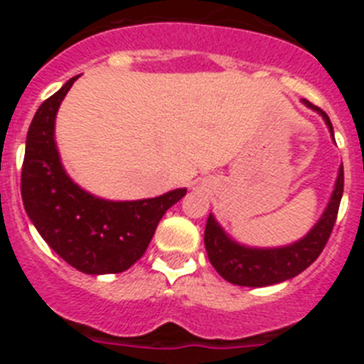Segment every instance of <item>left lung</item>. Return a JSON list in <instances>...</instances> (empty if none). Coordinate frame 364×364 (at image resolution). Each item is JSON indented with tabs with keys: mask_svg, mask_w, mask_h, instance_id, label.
Here are the masks:
<instances>
[{
	"mask_svg": "<svg viewBox=\"0 0 364 364\" xmlns=\"http://www.w3.org/2000/svg\"><path fill=\"white\" fill-rule=\"evenodd\" d=\"M302 104L317 112L319 117H323L328 131L332 134V140L336 142L332 122L326 112L315 107L308 100H302ZM343 186H345V173H343V166H339L333 191L319 220L315 222L302 239L286 244V246L255 247L237 242L218 224L215 215L210 213L204 231L208 259L222 279L237 286L262 288V286H272L294 279L295 275L304 272L326 246L333 224H336L337 211H339Z\"/></svg>",
	"mask_w": 364,
	"mask_h": 364,
	"instance_id": "obj_1",
	"label": "left lung"
}]
</instances>
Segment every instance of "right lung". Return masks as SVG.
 Segmentation results:
<instances>
[{
  "instance_id": "obj_1",
  "label": "right lung",
  "mask_w": 364,
  "mask_h": 364,
  "mask_svg": "<svg viewBox=\"0 0 364 364\" xmlns=\"http://www.w3.org/2000/svg\"><path fill=\"white\" fill-rule=\"evenodd\" d=\"M80 76L47 98L31 122L21 169V198L38 233L73 268L87 275L129 269L154 230L188 189L140 200H107L80 188L63 167L54 138L58 109Z\"/></svg>"
}]
</instances>
